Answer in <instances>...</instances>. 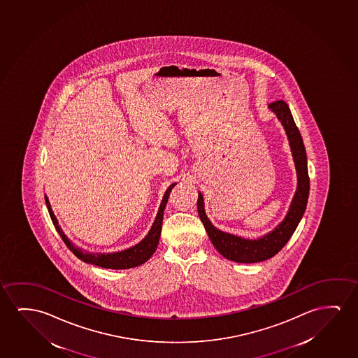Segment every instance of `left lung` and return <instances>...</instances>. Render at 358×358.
<instances>
[{"instance_id":"8db88e82","label":"left lung","mask_w":358,"mask_h":358,"mask_svg":"<svg viewBox=\"0 0 358 358\" xmlns=\"http://www.w3.org/2000/svg\"><path fill=\"white\" fill-rule=\"evenodd\" d=\"M268 108L276 114L278 120L281 121L283 129L289 141L292 151L293 161L297 171V190L294 192L292 202L288 208L287 215L276 228L264 237L257 239H245V238L233 236L229 233L222 232L212 224L207 218L203 197L199 192L197 200V212L201 220L208 238L215 245L217 252L228 260L243 264L260 262L267 260L276 255L286 243L292 237L297 228L298 223L302 220L308 196H309V176H308L307 153L303 143L301 132L298 130L296 122L293 120L292 113L288 108L287 103L283 101H273L268 104Z\"/></svg>"}]
</instances>
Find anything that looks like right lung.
<instances>
[{
    "label": "right lung",
    "instance_id": "1",
    "mask_svg": "<svg viewBox=\"0 0 358 358\" xmlns=\"http://www.w3.org/2000/svg\"><path fill=\"white\" fill-rule=\"evenodd\" d=\"M176 182H173L171 187L166 189V194L163 196L161 202V206L158 208L156 220L152 224L150 232L146 237L142 239L141 242L129 248L126 250H121L117 252H108V254H101V252H90L83 250L81 248L76 247L75 244L70 242V239L66 237L65 233L62 232L61 227L59 226V222L56 220L54 212L51 210L50 202L45 195L46 207L51 217V221L55 226L56 231L60 234L62 241L66 244V247L70 249L71 252L75 254L76 257L81 259L82 262L87 264H92L96 266L106 267V268H114V270H125V268H131V267L140 266L143 262H146L150 257L153 255V252H156L157 245L159 243V237H161L162 221H163V212L166 208V202L169 199L171 189L176 187Z\"/></svg>",
    "mask_w": 358,
    "mask_h": 358
}]
</instances>
